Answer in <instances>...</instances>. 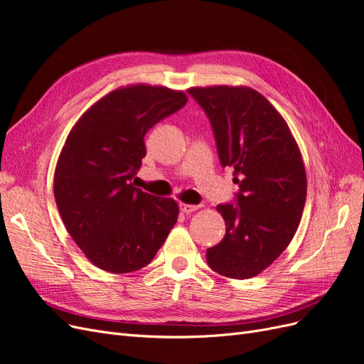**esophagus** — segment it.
Listing matches in <instances>:
<instances>
[{"label":"esophagus","instance_id":"34e87169","mask_svg":"<svg viewBox=\"0 0 364 364\" xmlns=\"http://www.w3.org/2000/svg\"><path fill=\"white\" fill-rule=\"evenodd\" d=\"M179 208H181V211H182V213H185V214H190V213L197 211V209H199L200 206H199V205H190V203H181V205H179Z\"/></svg>","mask_w":364,"mask_h":364}]
</instances>
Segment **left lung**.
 <instances>
[{
	"label": "left lung",
	"instance_id": "8db88e82",
	"mask_svg": "<svg viewBox=\"0 0 364 364\" xmlns=\"http://www.w3.org/2000/svg\"><path fill=\"white\" fill-rule=\"evenodd\" d=\"M213 126L222 167L234 170L235 205L217 206L225 238L206 250L214 272L257 277L290 245L304 213L306 174L299 147L281 114L246 86L190 87Z\"/></svg>",
	"mask_w": 364,
	"mask_h": 364
}]
</instances>
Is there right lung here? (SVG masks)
<instances>
[{
  "mask_svg": "<svg viewBox=\"0 0 364 364\" xmlns=\"http://www.w3.org/2000/svg\"><path fill=\"white\" fill-rule=\"evenodd\" d=\"M186 100L165 86L119 87L87 109L65 141L54 199L75 245L102 270L146 267L178 222V203L144 193L132 179L147 153L149 129Z\"/></svg>",
  "mask_w": 364,
  "mask_h": 364,
  "instance_id": "add662e5",
  "label": "right lung"
}]
</instances>
